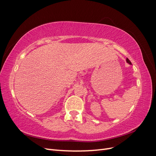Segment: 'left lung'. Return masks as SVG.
Instances as JSON below:
<instances>
[{
	"label": "left lung",
	"mask_w": 156,
	"mask_h": 156,
	"mask_svg": "<svg viewBox=\"0 0 156 156\" xmlns=\"http://www.w3.org/2000/svg\"><path fill=\"white\" fill-rule=\"evenodd\" d=\"M126 61H127V63H129V64H131V62H130V60H129L128 58H127V59H126Z\"/></svg>",
	"instance_id": "left-lung-1"
}]
</instances>
